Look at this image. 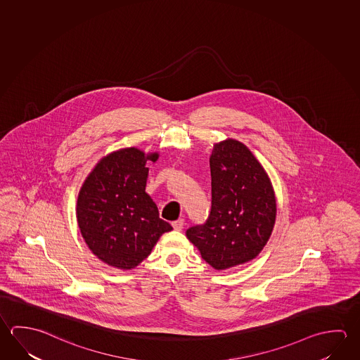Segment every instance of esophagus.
Returning a JSON list of instances; mask_svg holds the SVG:
<instances>
[{"label":"esophagus","mask_w":360,"mask_h":360,"mask_svg":"<svg viewBox=\"0 0 360 360\" xmlns=\"http://www.w3.org/2000/svg\"><path fill=\"white\" fill-rule=\"evenodd\" d=\"M172 226L174 227V230L181 231V230L183 229V226H184V220L179 219V220L174 221V222H172Z\"/></svg>","instance_id":"1"}]
</instances>
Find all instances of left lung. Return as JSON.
Returning a JSON list of instances; mask_svg holds the SVG:
<instances>
[{
  "label": "left lung",
  "mask_w": 360,
  "mask_h": 360,
  "mask_svg": "<svg viewBox=\"0 0 360 360\" xmlns=\"http://www.w3.org/2000/svg\"><path fill=\"white\" fill-rule=\"evenodd\" d=\"M212 205L203 225L186 236L216 271L257 258L271 238L277 202L263 165L239 140L216 143L210 157Z\"/></svg>",
  "instance_id": "obj_1"
}]
</instances>
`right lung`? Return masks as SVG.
<instances>
[{
  "mask_svg": "<svg viewBox=\"0 0 360 360\" xmlns=\"http://www.w3.org/2000/svg\"><path fill=\"white\" fill-rule=\"evenodd\" d=\"M159 153L124 148L97 162L77 198V222L89 250L103 263L130 271L173 227L146 192L148 163Z\"/></svg>",
  "mask_w": 360,
  "mask_h": 360,
  "instance_id": "right-lung-1",
  "label": "right lung"
}]
</instances>
